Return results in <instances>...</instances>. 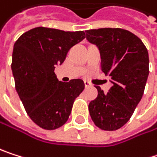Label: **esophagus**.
<instances>
[{
	"label": "esophagus",
	"instance_id": "esophagus-1",
	"mask_svg": "<svg viewBox=\"0 0 157 157\" xmlns=\"http://www.w3.org/2000/svg\"><path fill=\"white\" fill-rule=\"evenodd\" d=\"M84 84H85V86H86V87L90 86V83H89L88 81H86V80H85V81H84Z\"/></svg>",
	"mask_w": 157,
	"mask_h": 157
}]
</instances>
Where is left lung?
<instances>
[{"label": "left lung", "instance_id": "left-lung-1", "mask_svg": "<svg viewBox=\"0 0 157 157\" xmlns=\"http://www.w3.org/2000/svg\"><path fill=\"white\" fill-rule=\"evenodd\" d=\"M86 39L100 51L101 70L110 76L109 93L99 86L89 103L92 121L101 130L116 131L131 119L142 99L149 74V56L142 40L121 28L86 30Z\"/></svg>", "mask_w": 157, "mask_h": 157}]
</instances>
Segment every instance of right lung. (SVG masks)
<instances>
[{"instance_id":"add662e5","label":"right lung","mask_w":157,"mask_h":157,"mask_svg":"<svg viewBox=\"0 0 157 157\" xmlns=\"http://www.w3.org/2000/svg\"><path fill=\"white\" fill-rule=\"evenodd\" d=\"M86 37L84 31L36 27L14 43L12 71L15 89L30 119L45 130L61 127L73 102L85 89L81 79L62 83L54 72L69 49Z\"/></svg>"}]
</instances>
